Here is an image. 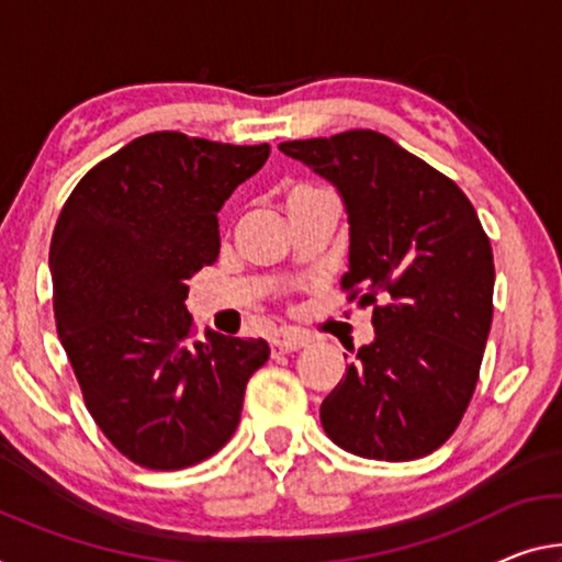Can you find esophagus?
<instances>
[{
    "mask_svg": "<svg viewBox=\"0 0 562 562\" xmlns=\"http://www.w3.org/2000/svg\"><path fill=\"white\" fill-rule=\"evenodd\" d=\"M308 344H311V339L306 334L286 331V334L276 336V339L271 341V351L276 353V357H279V353H293V351L304 349V347H308Z\"/></svg>",
    "mask_w": 562,
    "mask_h": 562,
    "instance_id": "1",
    "label": "esophagus"
}]
</instances>
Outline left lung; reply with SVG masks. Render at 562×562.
<instances>
[{
	"label": "left lung",
	"instance_id": "8db88e82",
	"mask_svg": "<svg viewBox=\"0 0 562 562\" xmlns=\"http://www.w3.org/2000/svg\"><path fill=\"white\" fill-rule=\"evenodd\" d=\"M336 186L349 215L341 289L374 306V341L322 402L341 450L407 462L468 412L492 324L487 233L454 180L374 131L279 145Z\"/></svg>",
	"mask_w": 562,
	"mask_h": 562
}]
</instances>
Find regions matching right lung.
<instances>
[{
  "mask_svg": "<svg viewBox=\"0 0 562 562\" xmlns=\"http://www.w3.org/2000/svg\"><path fill=\"white\" fill-rule=\"evenodd\" d=\"M269 145L150 133L98 162L49 246L59 341L112 445L148 470L209 460L236 431L263 339L193 341L186 281L221 251L218 211Z\"/></svg>",
  "mask_w": 562,
  "mask_h": 562,
  "instance_id": "right-lung-1",
  "label": "right lung"
}]
</instances>
